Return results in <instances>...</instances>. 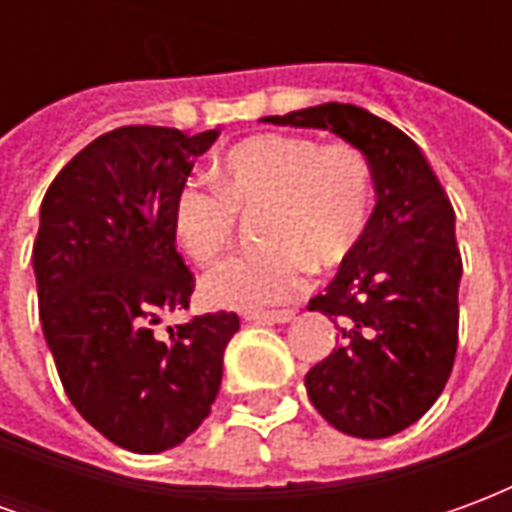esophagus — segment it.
Segmentation results:
<instances>
[{"label": "esophagus", "mask_w": 512, "mask_h": 512, "mask_svg": "<svg viewBox=\"0 0 512 512\" xmlns=\"http://www.w3.org/2000/svg\"><path fill=\"white\" fill-rule=\"evenodd\" d=\"M249 323H288L296 318L293 310H268V312H246L244 315Z\"/></svg>", "instance_id": "obj_1"}]
</instances>
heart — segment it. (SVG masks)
Wrapping results in <instances>:
<instances>
[{
	"label": "heart",
	"mask_w": 512,
	"mask_h": 512,
	"mask_svg": "<svg viewBox=\"0 0 512 512\" xmlns=\"http://www.w3.org/2000/svg\"><path fill=\"white\" fill-rule=\"evenodd\" d=\"M216 183L183 180L169 227L186 255L208 266L233 241L238 211L260 216L266 249L227 257L202 279V299L227 310H260L293 299L310 263L340 266L365 238L376 208V172L354 145L312 136L257 134L222 156Z\"/></svg>",
	"instance_id": "b5f03b06"
}]
</instances>
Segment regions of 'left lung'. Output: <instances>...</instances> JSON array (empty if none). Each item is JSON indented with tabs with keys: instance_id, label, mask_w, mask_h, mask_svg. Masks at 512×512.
Segmentation results:
<instances>
[{
	"instance_id": "left-lung-1",
	"label": "left lung",
	"mask_w": 512,
	"mask_h": 512,
	"mask_svg": "<svg viewBox=\"0 0 512 512\" xmlns=\"http://www.w3.org/2000/svg\"><path fill=\"white\" fill-rule=\"evenodd\" d=\"M263 120L329 128L373 164L378 202L365 238L310 299L343 337L304 384L321 417L348 436L400 433L436 403L458 351L463 263L450 197L422 150L367 109L321 104Z\"/></svg>"
}]
</instances>
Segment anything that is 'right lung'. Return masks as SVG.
Instances as JSON below:
<instances>
[{
  "label": "right lung",
  "instance_id": "right-lung-1",
  "mask_svg": "<svg viewBox=\"0 0 512 512\" xmlns=\"http://www.w3.org/2000/svg\"><path fill=\"white\" fill-rule=\"evenodd\" d=\"M219 131L123 126L51 180L32 246L40 323L76 411L131 452H161L200 428L222 386L235 312L189 310L194 274L175 249L169 205Z\"/></svg>",
  "mask_w": 512,
  "mask_h": 512
}]
</instances>
